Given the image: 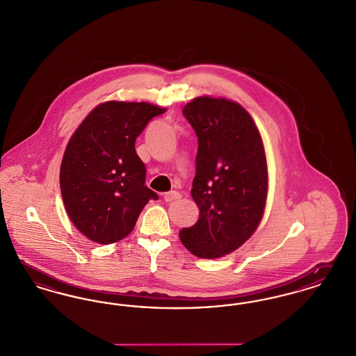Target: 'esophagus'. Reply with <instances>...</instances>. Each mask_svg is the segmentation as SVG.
Listing matches in <instances>:
<instances>
[{
  "mask_svg": "<svg viewBox=\"0 0 356 356\" xmlns=\"http://www.w3.org/2000/svg\"><path fill=\"white\" fill-rule=\"evenodd\" d=\"M163 198H165L166 202H172V201L179 200V198H181V194H179L178 191H175V190H171V191L166 193V194L163 195Z\"/></svg>",
  "mask_w": 356,
  "mask_h": 356,
  "instance_id": "1",
  "label": "esophagus"
}]
</instances>
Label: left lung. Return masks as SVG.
<instances>
[{"mask_svg": "<svg viewBox=\"0 0 356 356\" xmlns=\"http://www.w3.org/2000/svg\"><path fill=\"white\" fill-rule=\"evenodd\" d=\"M182 113L198 138L191 197L200 218L179 238L194 256L218 259L261 222L268 193L261 135L243 106L224 97H195Z\"/></svg>", "mask_w": 356, "mask_h": 356, "instance_id": "left-lung-1", "label": "left lung"}]
</instances>
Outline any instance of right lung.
Segmentation results:
<instances>
[{"label":"right lung","mask_w":356,"mask_h":356,"mask_svg":"<svg viewBox=\"0 0 356 356\" xmlns=\"http://www.w3.org/2000/svg\"><path fill=\"white\" fill-rule=\"evenodd\" d=\"M166 111L150 103L106 102L81 122L60 168V188L76 229L97 243L129 236L142 209L158 194L145 185L146 168L135 140Z\"/></svg>","instance_id":"right-lung-1"}]
</instances>
